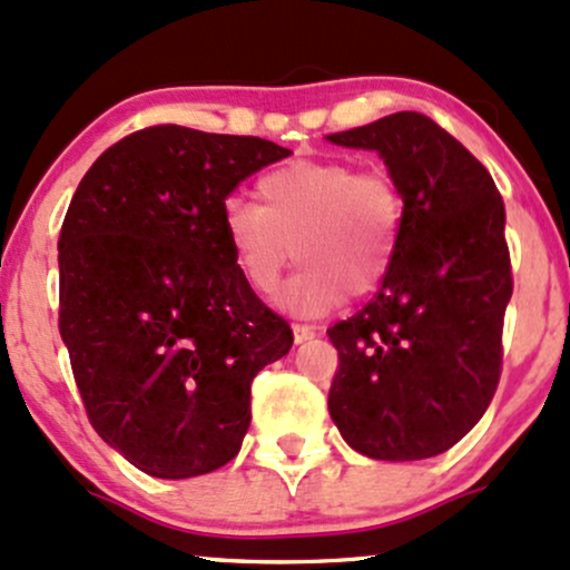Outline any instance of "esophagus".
<instances>
[{
    "mask_svg": "<svg viewBox=\"0 0 570 570\" xmlns=\"http://www.w3.org/2000/svg\"><path fill=\"white\" fill-rule=\"evenodd\" d=\"M292 332H294V343H305V340L316 337V326L311 324H294Z\"/></svg>",
    "mask_w": 570,
    "mask_h": 570,
    "instance_id": "1",
    "label": "esophagus"
}]
</instances>
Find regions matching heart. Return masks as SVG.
Listing matches in <instances>:
<instances>
[{"label":"heart","mask_w":570,"mask_h":570,"mask_svg":"<svg viewBox=\"0 0 570 570\" xmlns=\"http://www.w3.org/2000/svg\"><path fill=\"white\" fill-rule=\"evenodd\" d=\"M263 206L233 198L222 206V235L254 292L271 294L294 248L305 267L281 294L294 316H322L351 292L362 297L389 273L407 203L383 168L324 158L294 160L257 181Z\"/></svg>","instance_id":"b5f03b06"}]
</instances>
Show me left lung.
Returning <instances> with one entry per match:
<instances>
[{
	"mask_svg": "<svg viewBox=\"0 0 570 570\" xmlns=\"http://www.w3.org/2000/svg\"><path fill=\"white\" fill-rule=\"evenodd\" d=\"M326 139L375 149L407 203L375 299L326 330L340 356L330 415L375 461L440 455L485 415L501 377L512 297L503 200L488 168L421 112Z\"/></svg>",
	"mask_w": 570,
	"mask_h": 570,
	"instance_id": "obj_1",
	"label": "left lung"
}]
</instances>
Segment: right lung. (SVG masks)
I'll return each mask as SVG.
<instances>
[{
  "label": "right lung",
  "instance_id": "add662e5",
  "mask_svg": "<svg viewBox=\"0 0 570 570\" xmlns=\"http://www.w3.org/2000/svg\"><path fill=\"white\" fill-rule=\"evenodd\" d=\"M257 136L153 126L82 176L58 235V330L90 426L144 474L187 480L238 455L252 381L289 324L246 284L222 206L289 158Z\"/></svg>",
  "mask_w": 570,
  "mask_h": 570
}]
</instances>
